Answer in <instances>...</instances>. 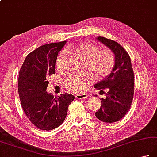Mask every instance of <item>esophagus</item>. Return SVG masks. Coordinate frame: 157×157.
Returning a JSON list of instances; mask_svg holds the SVG:
<instances>
[{"label": "esophagus", "mask_w": 157, "mask_h": 157, "mask_svg": "<svg viewBox=\"0 0 157 157\" xmlns=\"http://www.w3.org/2000/svg\"><path fill=\"white\" fill-rule=\"evenodd\" d=\"M88 97V94H77L75 97L77 99H85V98H86Z\"/></svg>", "instance_id": "1"}]
</instances>
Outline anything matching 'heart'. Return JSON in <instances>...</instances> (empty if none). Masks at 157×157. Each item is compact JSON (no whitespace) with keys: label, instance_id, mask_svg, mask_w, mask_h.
I'll return each instance as SVG.
<instances>
[{"label":"heart","instance_id":"heart-1","mask_svg":"<svg viewBox=\"0 0 157 157\" xmlns=\"http://www.w3.org/2000/svg\"><path fill=\"white\" fill-rule=\"evenodd\" d=\"M67 50L86 60V68L88 69L97 78L108 75L114 68L116 59L113 52L109 49L100 48L91 42H84L75 48H69ZM56 68L58 72L64 73L68 69V56L66 51H63L58 56ZM93 81L89 73L72 74L64 81V86L75 93H82Z\"/></svg>","mask_w":157,"mask_h":157}]
</instances>
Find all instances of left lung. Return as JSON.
<instances>
[{
	"label": "left lung",
	"mask_w": 157,
	"mask_h": 157,
	"mask_svg": "<svg viewBox=\"0 0 157 157\" xmlns=\"http://www.w3.org/2000/svg\"><path fill=\"white\" fill-rule=\"evenodd\" d=\"M97 39L113 52L116 59L111 73L94 85L101 91L108 89L95 116L101 121L112 123L123 118L130 109L134 94V73L129 55L122 46L103 36Z\"/></svg>",
	"instance_id": "1"
}]
</instances>
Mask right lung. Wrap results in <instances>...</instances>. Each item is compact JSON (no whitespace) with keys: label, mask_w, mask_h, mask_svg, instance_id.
Listing matches in <instances>:
<instances>
[{"label":"right lung","mask_w":157,"mask_h":157,"mask_svg":"<svg viewBox=\"0 0 157 157\" xmlns=\"http://www.w3.org/2000/svg\"><path fill=\"white\" fill-rule=\"evenodd\" d=\"M65 44L64 41L40 46L27 55L20 70L18 93L21 107L32 124L42 131L59 127L75 98L68 93L54 98L46 92L48 78L55 74L58 54Z\"/></svg>","instance_id":"right-lung-1"}]
</instances>
